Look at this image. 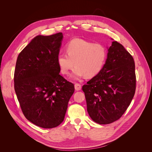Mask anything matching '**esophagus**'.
Listing matches in <instances>:
<instances>
[{"label": "esophagus", "mask_w": 152, "mask_h": 152, "mask_svg": "<svg viewBox=\"0 0 152 152\" xmlns=\"http://www.w3.org/2000/svg\"><path fill=\"white\" fill-rule=\"evenodd\" d=\"M81 88H82V86L80 84H78V83L75 84V89L76 91H80L81 89Z\"/></svg>", "instance_id": "1"}]
</instances>
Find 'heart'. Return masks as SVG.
<instances>
[{
    "mask_svg": "<svg viewBox=\"0 0 152 152\" xmlns=\"http://www.w3.org/2000/svg\"><path fill=\"white\" fill-rule=\"evenodd\" d=\"M66 51L58 54V66L63 75H68L75 65L71 77L76 80L84 76L93 78L97 75L107 58V50L103 45L82 39L70 41L66 45Z\"/></svg>",
    "mask_w": 152,
    "mask_h": 152,
    "instance_id": "1",
    "label": "heart"
}]
</instances>
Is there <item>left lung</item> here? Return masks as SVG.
<instances>
[{
    "label": "left lung",
    "mask_w": 152,
    "mask_h": 152,
    "mask_svg": "<svg viewBox=\"0 0 152 152\" xmlns=\"http://www.w3.org/2000/svg\"><path fill=\"white\" fill-rule=\"evenodd\" d=\"M108 50L102 71L82 86L87 112L99 124L120 118L136 91L135 63L131 54L117 41L112 42Z\"/></svg>",
    "instance_id": "1"
}]
</instances>
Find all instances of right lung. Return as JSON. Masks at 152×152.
<instances>
[{
    "label": "right lung",
    "mask_w": 152,
    "mask_h": 152,
    "mask_svg": "<svg viewBox=\"0 0 152 152\" xmlns=\"http://www.w3.org/2000/svg\"><path fill=\"white\" fill-rule=\"evenodd\" d=\"M61 32L37 35L21 50L14 75L15 90L23 113L42 128L58 126L65 118L75 87L59 75L57 57Z\"/></svg>",
    "instance_id": "add662e5"
}]
</instances>
